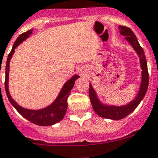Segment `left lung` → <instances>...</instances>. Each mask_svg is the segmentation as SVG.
<instances>
[{
  "mask_svg": "<svg viewBox=\"0 0 158 158\" xmlns=\"http://www.w3.org/2000/svg\"><path fill=\"white\" fill-rule=\"evenodd\" d=\"M120 35L125 37V40L129 42L130 45L133 47L137 56L140 58V64L141 68V83H140V89L137 93V96L134 99L127 104L123 106H113L104 104L99 100L97 96V93L95 91L91 83H89V96L90 98L92 106L96 114L100 117L110 119V120H121L123 118L132 113L140 104L142 99L144 97L148 88L149 82V75H148V64H147L146 57L143 48L139 44L137 37L134 35L131 28L125 26H119Z\"/></svg>",
  "mask_w": 158,
  "mask_h": 158,
  "instance_id": "obj_1",
  "label": "left lung"
}]
</instances>
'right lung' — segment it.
Here are the masks:
<instances>
[{
    "mask_svg": "<svg viewBox=\"0 0 158 158\" xmlns=\"http://www.w3.org/2000/svg\"><path fill=\"white\" fill-rule=\"evenodd\" d=\"M32 33V30H28L27 31L22 33L18 36L17 40L14 44L10 52L9 53L7 59L5 69V91L9 101L11 105L16 109L17 111L25 119L29 120L31 123L38 126H52L56 123H59L62 120L66 113L68 103L67 99L70 94L72 89L73 88L75 84V81L79 78V76L75 74L72 78H70L62 86L59 96H57L54 102L50 104L47 107L40 110H29V109L24 108L18 105L13 99L9 92L8 87V78H9V69H10V62L13 56L15 49L21 43L26 40Z\"/></svg>",
    "mask_w": 158,
    "mask_h": 158,
    "instance_id": "right-lung-1",
    "label": "right lung"
}]
</instances>
